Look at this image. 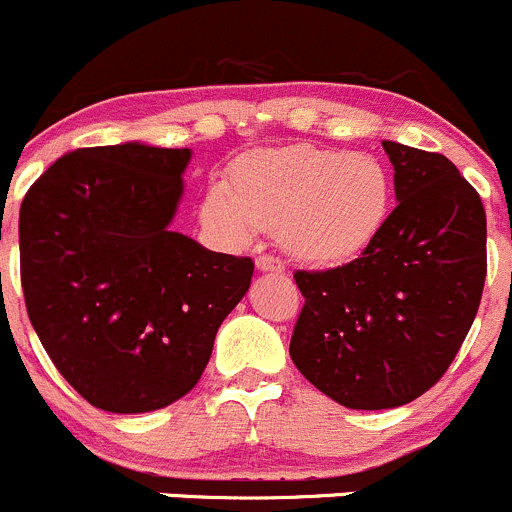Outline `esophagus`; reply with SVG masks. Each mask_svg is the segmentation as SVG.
<instances>
[{"instance_id":"1","label":"esophagus","mask_w":512,"mask_h":512,"mask_svg":"<svg viewBox=\"0 0 512 512\" xmlns=\"http://www.w3.org/2000/svg\"><path fill=\"white\" fill-rule=\"evenodd\" d=\"M255 265H257V270L270 272V275H282V272H285V262L277 260V257H272V255H260L255 260Z\"/></svg>"}]
</instances>
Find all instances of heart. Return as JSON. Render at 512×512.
I'll use <instances>...</instances> for the list:
<instances>
[{
    "label": "heart",
    "mask_w": 512,
    "mask_h": 512,
    "mask_svg": "<svg viewBox=\"0 0 512 512\" xmlns=\"http://www.w3.org/2000/svg\"><path fill=\"white\" fill-rule=\"evenodd\" d=\"M227 197L212 190L202 217L217 232L275 230L282 250L312 267H337L372 247L393 215L395 185L370 155L295 145L240 157Z\"/></svg>",
    "instance_id": "b5f03b06"
}]
</instances>
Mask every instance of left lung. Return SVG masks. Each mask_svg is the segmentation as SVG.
<instances>
[{
	"mask_svg": "<svg viewBox=\"0 0 512 512\" xmlns=\"http://www.w3.org/2000/svg\"><path fill=\"white\" fill-rule=\"evenodd\" d=\"M398 207L367 252L332 270H297L305 305L290 357L320 393L352 410L398 408L428 393L458 355L483 297L485 210L438 152L382 142Z\"/></svg>",
	"mask_w": 512,
	"mask_h": 512,
	"instance_id": "8db88e82",
	"label": "left lung"
}]
</instances>
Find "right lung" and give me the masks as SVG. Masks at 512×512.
<instances>
[{
  "label": "right lung",
  "instance_id": "1",
  "mask_svg": "<svg viewBox=\"0 0 512 512\" xmlns=\"http://www.w3.org/2000/svg\"><path fill=\"white\" fill-rule=\"evenodd\" d=\"M190 157L140 142L84 147L22 200L27 315L64 380L107 413H150L190 393L250 290V257L170 230Z\"/></svg>",
  "mask_w": 512,
  "mask_h": 512
}]
</instances>
